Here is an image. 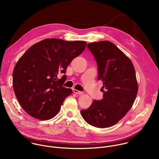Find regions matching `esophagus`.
Wrapping results in <instances>:
<instances>
[{
	"label": "esophagus",
	"instance_id": "obj_1",
	"mask_svg": "<svg viewBox=\"0 0 159 159\" xmlns=\"http://www.w3.org/2000/svg\"><path fill=\"white\" fill-rule=\"evenodd\" d=\"M74 93H75V94H79V95H81V94H83V92H81V91H79V90H76V89H74Z\"/></svg>",
	"mask_w": 159,
	"mask_h": 159
}]
</instances>
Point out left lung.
I'll list each match as a JSON object with an SVG mask.
<instances>
[{
	"mask_svg": "<svg viewBox=\"0 0 159 159\" xmlns=\"http://www.w3.org/2000/svg\"><path fill=\"white\" fill-rule=\"evenodd\" d=\"M98 65V80L102 81L103 98L94 100L80 113L89 125L97 128L115 125L132 107L138 93L134 66L129 58L109 41L87 45Z\"/></svg>",
	"mask_w": 159,
	"mask_h": 159,
	"instance_id": "obj_1",
	"label": "left lung"
}]
</instances>
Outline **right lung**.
<instances>
[{
	"mask_svg": "<svg viewBox=\"0 0 159 159\" xmlns=\"http://www.w3.org/2000/svg\"><path fill=\"white\" fill-rule=\"evenodd\" d=\"M86 42L43 39L19 58L13 71L12 84L20 105L32 117L47 120L55 116L65 99L72 93L63 86L67 66L84 50Z\"/></svg>",
	"mask_w": 159,
	"mask_h": 159,
	"instance_id": "obj_1",
	"label": "right lung"
}]
</instances>
